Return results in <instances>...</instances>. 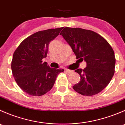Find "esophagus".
Returning <instances> with one entry per match:
<instances>
[{
  "label": "esophagus",
  "mask_w": 125,
  "mask_h": 125,
  "mask_svg": "<svg viewBox=\"0 0 125 125\" xmlns=\"http://www.w3.org/2000/svg\"><path fill=\"white\" fill-rule=\"evenodd\" d=\"M65 72H66V73H71L72 71H73L68 70V69H65Z\"/></svg>",
  "instance_id": "esophagus-1"
}]
</instances>
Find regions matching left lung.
<instances>
[{
	"label": "left lung",
	"instance_id": "1",
	"mask_svg": "<svg viewBox=\"0 0 125 125\" xmlns=\"http://www.w3.org/2000/svg\"><path fill=\"white\" fill-rule=\"evenodd\" d=\"M60 34L71 47L77 59L86 63V67L75 72L80 81L73 86L79 94L91 96L101 92L110 82L114 74L115 58L109 43L91 30L65 27Z\"/></svg>",
	"mask_w": 125,
	"mask_h": 125
}]
</instances>
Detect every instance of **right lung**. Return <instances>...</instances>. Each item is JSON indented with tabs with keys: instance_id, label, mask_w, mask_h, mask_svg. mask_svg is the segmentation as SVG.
<instances>
[{
	"instance_id": "obj_1",
	"label": "right lung",
	"mask_w": 125,
	"mask_h": 125,
	"mask_svg": "<svg viewBox=\"0 0 125 125\" xmlns=\"http://www.w3.org/2000/svg\"><path fill=\"white\" fill-rule=\"evenodd\" d=\"M63 28L38 31L22 41L14 52L11 62L12 75L19 86L27 94L40 96L50 91L63 69L50 68L42 62L48 45Z\"/></svg>"
}]
</instances>
